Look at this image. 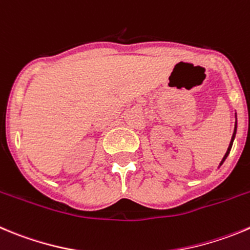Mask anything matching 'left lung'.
Here are the masks:
<instances>
[{
	"instance_id": "obj_1",
	"label": "left lung",
	"mask_w": 250,
	"mask_h": 250,
	"mask_svg": "<svg viewBox=\"0 0 250 250\" xmlns=\"http://www.w3.org/2000/svg\"><path fill=\"white\" fill-rule=\"evenodd\" d=\"M235 134H237V114H235V126H234V132H233L232 140H230V143H229V146H228V148H227V152H226V155H224V156H223V159H222V161H221V164H219V166H222V164H223V162L226 161V159H227V157H228V155H229V152H230V148H232V146H233V141H234Z\"/></svg>"
}]
</instances>
